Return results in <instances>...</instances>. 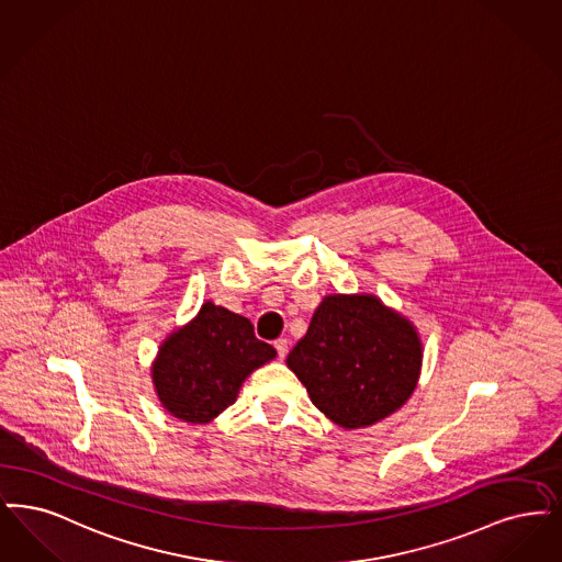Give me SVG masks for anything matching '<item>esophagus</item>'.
<instances>
[{"label":"esophagus","mask_w":562,"mask_h":562,"mask_svg":"<svg viewBox=\"0 0 562 562\" xmlns=\"http://www.w3.org/2000/svg\"><path fill=\"white\" fill-rule=\"evenodd\" d=\"M274 348H277V355H279V359H285V355H288V340H285V338H279V340H274Z\"/></svg>","instance_id":"1"}]
</instances>
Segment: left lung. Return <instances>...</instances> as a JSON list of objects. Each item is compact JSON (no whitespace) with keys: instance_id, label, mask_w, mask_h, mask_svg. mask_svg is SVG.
<instances>
[{"instance_id":"8db88e82","label":"left lung","mask_w":562,"mask_h":562,"mask_svg":"<svg viewBox=\"0 0 562 562\" xmlns=\"http://www.w3.org/2000/svg\"><path fill=\"white\" fill-rule=\"evenodd\" d=\"M321 414L346 430L401 409L417 386L422 342L409 318L371 293L325 295L288 355Z\"/></svg>"}]
</instances>
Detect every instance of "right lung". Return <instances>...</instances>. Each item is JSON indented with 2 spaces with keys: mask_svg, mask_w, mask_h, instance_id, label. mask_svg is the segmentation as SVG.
Wrapping results in <instances>:
<instances>
[{
  "mask_svg": "<svg viewBox=\"0 0 562 562\" xmlns=\"http://www.w3.org/2000/svg\"><path fill=\"white\" fill-rule=\"evenodd\" d=\"M277 357L249 318L205 302L196 317L171 331L153 363L161 405L189 424H207L237 401L245 378Z\"/></svg>",
  "mask_w": 562,
  "mask_h": 562,
  "instance_id": "add662e5",
  "label": "right lung"
}]
</instances>
